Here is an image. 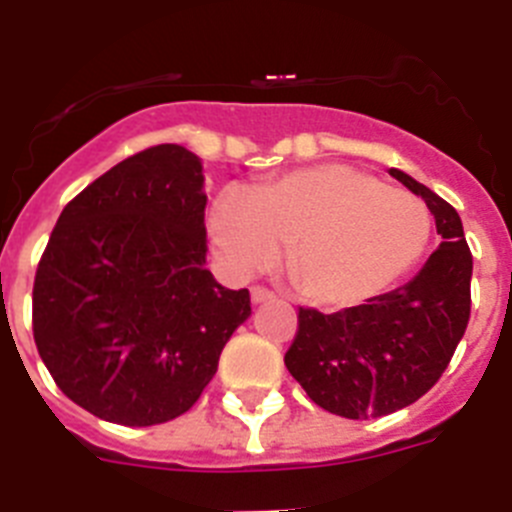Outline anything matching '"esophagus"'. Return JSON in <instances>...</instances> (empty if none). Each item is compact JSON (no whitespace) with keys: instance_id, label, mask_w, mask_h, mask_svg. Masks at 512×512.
<instances>
[{"instance_id":"1","label":"esophagus","mask_w":512,"mask_h":512,"mask_svg":"<svg viewBox=\"0 0 512 512\" xmlns=\"http://www.w3.org/2000/svg\"><path fill=\"white\" fill-rule=\"evenodd\" d=\"M269 300H274V295H271L269 289L251 287V302H253V305H261V302H269Z\"/></svg>"}]
</instances>
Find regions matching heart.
<instances>
[{
  "label": "heart",
  "instance_id": "b5f03b06",
  "mask_svg": "<svg viewBox=\"0 0 512 512\" xmlns=\"http://www.w3.org/2000/svg\"><path fill=\"white\" fill-rule=\"evenodd\" d=\"M217 259L233 277L274 264L305 302L348 307L382 295L420 261L433 217L420 197L348 164H318L251 192L225 189L207 217Z\"/></svg>",
  "mask_w": 512,
  "mask_h": 512
}]
</instances>
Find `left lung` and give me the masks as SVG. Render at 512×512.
<instances>
[{
    "label": "left lung",
    "mask_w": 512,
    "mask_h": 512,
    "mask_svg": "<svg viewBox=\"0 0 512 512\" xmlns=\"http://www.w3.org/2000/svg\"><path fill=\"white\" fill-rule=\"evenodd\" d=\"M428 205L441 246L408 284L364 305L323 315L300 307L284 364L315 405L341 418H382L408 408L449 366L469 323L472 253L454 207L400 169Z\"/></svg>",
    "instance_id": "8db88e82"
}]
</instances>
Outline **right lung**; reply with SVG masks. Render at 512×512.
<instances>
[{
	"instance_id": "1",
	"label": "right lung",
	"mask_w": 512,
	"mask_h": 512,
	"mask_svg": "<svg viewBox=\"0 0 512 512\" xmlns=\"http://www.w3.org/2000/svg\"><path fill=\"white\" fill-rule=\"evenodd\" d=\"M205 174L174 143L112 166L63 207L33 287L35 346L79 408L143 428L192 408L248 289L205 269Z\"/></svg>"
}]
</instances>
